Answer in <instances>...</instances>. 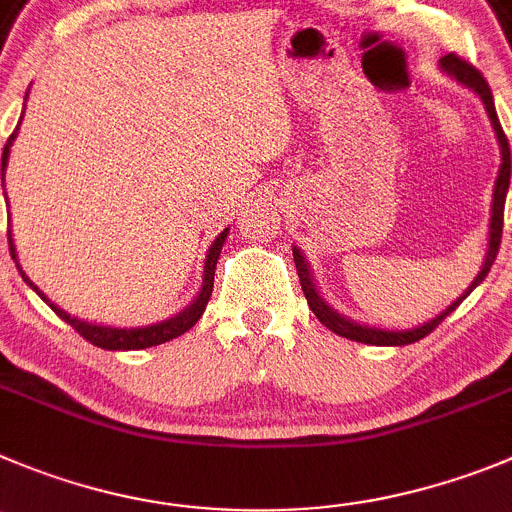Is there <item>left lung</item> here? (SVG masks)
Here are the masks:
<instances>
[{
    "instance_id": "1",
    "label": "left lung",
    "mask_w": 512,
    "mask_h": 512,
    "mask_svg": "<svg viewBox=\"0 0 512 512\" xmlns=\"http://www.w3.org/2000/svg\"><path fill=\"white\" fill-rule=\"evenodd\" d=\"M439 70H442L444 75H450V78L457 80L460 85H465V88H470L472 93L482 100V105H485V111H487V118H490V123H493V131H495V136H498V143H500V171H498V179H495L493 204H490V232H487L485 262H482V267H480V272L475 275V280L467 285L465 293H462L457 300H452V303L447 305L442 313L434 315L432 321L422 323V326H417V328H407V331H389V328H376V326H366V323H356V321H351V318H346V315L338 313V310L333 308L326 298H323L321 290H318V285H315L310 262L305 260L303 252L293 245L295 267H298V278H300V285H303V293H305V300H308L310 310H313L315 318H318V321H321L328 331L338 333V336L348 338V341L369 343V346H409V343L419 341V338H424L427 333H432L434 328H437L439 323H442L444 318H447V315H450L452 310H455L457 305H460L462 300H465L467 295H470L472 290L482 283V280H485V275L490 272V267H493L495 257H498L500 237H503L505 197H508V186H510L508 138H505L503 126H500L498 113H495V100H493V93H490V85H487V80L482 78L480 70H475L470 62L460 60V57L452 55V52L439 60Z\"/></svg>"
}]
</instances>
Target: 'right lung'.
Segmentation results:
<instances>
[{
	"instance_id": "obj_1",
	"label": "right lung",
	"mask_w": 512,
	"mask_h": 512,
	"mask_svg": "<svg viewBox=\"0 0 512 512\" xmlns=\"http://www.w3.org/2000/svg\"><path fill=\"white\" fill-rule=\"evenodd\" d=\"M25 100H27V98H25ZM17 131H19V126L14 128V133H12V136H9L7 146H4V151H2V181H4V171H7L9 146H12V141H14V138H17ZM227 234H229V229H224V232H219V237L212 242V247H209L207 260H204L202 288H199L197 298L191 300V303L186 305V308L181 310V313H176L174 318H166V321L151 323V326H138V328L98 326V323L80 321V318H75V315L65 313V310L57 308V305L52 303V300L47 298V295L42 293V290L37 288V285L32 283V280L25 275V270H22V265H19V260H17V250H14L12 232H9V252H12V260L17 262V270H19V275H22V280H25V283L30 285V288L35 290V293L40 295V298L45 300V303L50 305V308L55 310L57 315H60L62 321L68 323V326H73L75 331H78L80 336L85 338V341H90V343H93V346H98V348H105V351H138V348H151V346H159V343L171 341V338H179L181 333L189 331V328L194 326V323H197L199 318H202L204 308H207L209 298H212L214 270H217L219 252H222V245H224V240H227Z\"/></svg>"
}]
</instances>
